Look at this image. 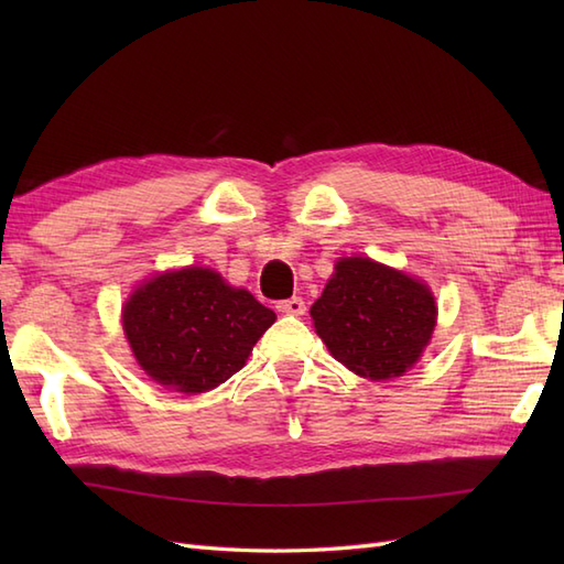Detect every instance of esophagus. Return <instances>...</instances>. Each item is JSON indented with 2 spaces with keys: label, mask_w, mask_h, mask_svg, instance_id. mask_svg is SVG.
<instances>
[{
  "label": "esophagus",
  "mask_w": 564,
  "mask_h": 564,
  "mask_svg": "<svg viewBox=\"0 0 564 564\" xmlns=\"http://www.w3.org/2000/svg\"><path fill=\"white\" fill-rule=\"evenodd\" d=\"M275 310H279V313H283V315H303L305 313V303H303V297H289V301H281L279 305H275Z\"/></svg>",
  "instance_id": "obj_1"
}]
</instances>
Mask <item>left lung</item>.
Returning <instances> with one entry per match:
<instances>
[{
  "label": "left lung",
  "mask_w": 564,
  "mask_h": 564,
  "mask_svg": "<svg viewBox=\"0 0 564 564\" xmlns=\"http://www.w3.org/2000/svg\"><path fill=\"white\" fill-rule=\"evenodd\" d=\"M334 269L310 310L319 339L356 376H402L434 332V295L424 283L366 257L341 259Z\"/></svg>",
  "instance_id": "obj_1"
}]
</instances>
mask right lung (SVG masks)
<instances>
[{
	"label": "right lung",
	"mask_w": 564,
	"mask_h": 564,
	"mask_svg": "<svg viewBox=\"0 0 564 564\" xmlns=\"http://www.w3.org/2000/svg\"><path fill=\"white\" fill-rule=\"evenodd\" d=\"M273 322V310L254 295L198 267L158 275L123 307V329L140 368L191 394L235 376Z\"/></svg>",
	"instance_id": "right-lung-1"
}]
</instances>
